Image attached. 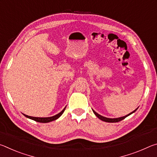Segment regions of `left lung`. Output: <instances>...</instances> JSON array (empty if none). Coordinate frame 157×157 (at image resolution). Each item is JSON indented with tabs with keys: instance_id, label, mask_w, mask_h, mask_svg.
<instances>
[{
	"instance_id": "obj_1",
	"label": "left lung",
	"mask_w": 157,
	"mask_h": 157,
	"mask_svg": "<svg viewBox=\"0 0 157 157\" xmlns=\"http://www.w3.org/2000/svg\"><path fill=\"white\" fill-rule=\"evenodd\" d=\"M136 110H134V111H132V113H130L129 114H128V115H127V116H123V117H121V118H106V117L100 116V114H98V113L95 112V111L94 110H93V111H94V113H95V115L98 118H100V120H102V121L107 122V123H117V122H119V121H121L122 120H123V119L125 118L126 117L129 116L130 114H132V113H134V111H136Z\"/></svg>"
}]
</instances>
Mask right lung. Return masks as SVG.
<instances>
[{
	"instance_id": "add662e5",
	"label": "right lung",
	"mask_w": 157,
	"mask_h": 157,
	"mask_svg": "<svg viewBox=\"0 0 157 157\" xmlns=\"http://www.w3.org/2000/svg\"><path fill=\"white\" fill-rule=\"evenodd\" d=\"M65 109L66 107L63 109L61 111L60 113H59L57 115H55L54 116H52V117H48V118H38V117H33V116H29L25 115V114H23L25 117H27V118L32 119V120H33L34 121H36V122H39V123H49V122H51L53 121H55L56 119H57L58 118H59V117L62 115V113H63V111H65Z\"/></svg>"
}]
</instances>
